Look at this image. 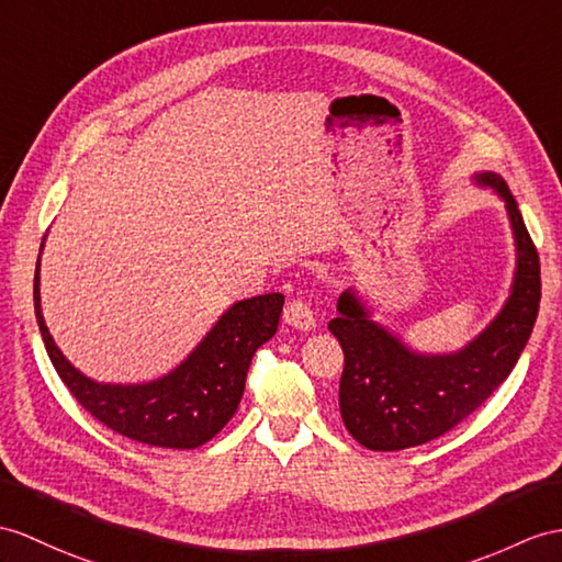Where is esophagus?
Wrapping results in <instances>:
<instances>
[{"label": "esophagus", "mask_w": 562, "mask_h": 562, "mask_svg": "<svg viewBox=\"0 0 562 562\" xmlns=\"http://www.w3.org/2000/svg\"><path fill=\"white\" fill-rule=\"evenodd\" d=\"M283 319H285V324H289V326L300 328V331H312V328L317 326V317H314L310 303H307V300H303V297L291 300V303L285 305Z\"/></svg>", "instance_id": "34e87169"}]
</instances>
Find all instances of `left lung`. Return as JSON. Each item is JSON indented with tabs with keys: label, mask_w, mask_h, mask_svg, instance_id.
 Returning <instances> with one entry per match:
<instances>
[{
	"label": "left lung",
	"mask_w": 562,
	"mask_h": 562,
	"mask_svg": "<svg viewBox=\"0 0 562 562\" xmlns=\"http://www.w3.org/2000/svg\"><path fill=\"white\" fill-rule=\"evenodd\" d=\"M474 181L505 202L517 250L510 295L482 334L456 352H417L374 322L352 289L338 297V317L328 322L346 355L340 417L369 450L413 448L453 429L508 379L531 336L541 300L539 252L503 178L482 171Z\"/></svg>",
	"instance_id": "left-lung-1"
}]
</instances>
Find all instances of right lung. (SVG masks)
Segmentation results:
<instances>
[{
    "instance_id": "1",
    "label": "right lung",
    "mask_w": 562,
    "mask_h": 562,
    "mask_svg": "<svg viewBox=\"0 0 562 562\" xmlns=\"http://www.w3.org/2000/svg\"><path fill=\"white\" fill-rule=\"evenodd\" d=\"M33 300L49 360L74 398L104 427L126 439L176 450L207 443L236 415L252 355L277 334L283 310L281 293L240 300L218 317L212 331L173 372L147 384L123 386L98 384L80 374L54 344L40 307V257Z\"/></svg>"
}]
</instances>
